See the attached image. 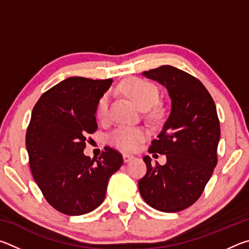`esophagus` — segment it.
Masks as SVG:
<instances>
[{
	"mask_svg": "<svg viewBox=\"0 0 249 249\" xmlns=\"http://www.w3.org/2000/svg\"><path fill=\"white\" fill-rule=\"evenodd\" d=\"M123 159H124V162H129L130 160L134 159V156L128 155V154H124L123 155Z\"/></svg>",
	"mask_w": 249,
	"mask_h": 249,
	"instance_id": "34e87169",
	"label": "esophagus"
}]
</instances>
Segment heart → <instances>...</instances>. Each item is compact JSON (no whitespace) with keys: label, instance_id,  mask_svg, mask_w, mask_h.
<instances>
[{"label":"heart","instance_id":"heart-1","mask_svg":"<svg viewBox=\"0 0 249 249\" xmlns=\"http://www.w3.org/2000/svg\"><path fill=\"white\" fill-rule=\"evenodd\" d=\"M120 91L133 101L142 111L153 107L159 99V91L156 84L141 78H129L122 81ZM108 115V94L105 93L99 99L95 107V116L101 122L107 121ZM147 132L141 127H119L109 136V141L117 148L125 151L137 149L146 140Z\"/></svg>","mask_w":249,"mask_h":249}]
</instances>
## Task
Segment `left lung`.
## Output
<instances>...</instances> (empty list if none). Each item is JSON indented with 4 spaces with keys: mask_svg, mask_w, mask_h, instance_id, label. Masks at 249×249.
<instances>
[{
    "mask_svg": "<svg viewBox=\"0 0 249 249\" xmlns=\"http://www.w3.org/2000/svg\"><path fill=\"white\" fill-rule=\"evenodd\" d=\"M142 75L167 88L170 115L148 151L166 155V165L144 161L147 172L138 181L147 204L161 212H179L201 196L217 163L220 121L212 96L199 79L172 66Z\"/></svg>",
    "mask_w": 249,
    "mask_h": 249,
    "instance_id": "8db88e82",
    "label": "left lung"
}]
</instances>
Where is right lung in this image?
<instances>
[{
  "label": "right lung",
  "mask_w": 249,
  "mask_h": 249,
  "mask_svg": "<svg viewBox=\"0 0 249 249\" xmlns=\"http://www.w3.org/2000/svg\"><path fill=\"white\" fill-rule=\"evenodd\" d=\"M112 79L70 77L46 91L33 108L26 132L29 167L46 201L66 215L95 210L109 177L123 165L107 146L98 159L84 156L88 135L98 129L95 107Z\"/></svg>",
  "instance_id": "1"
}]
</instances>
